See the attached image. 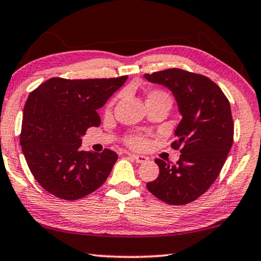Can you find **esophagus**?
Masks as SVG:
<instances>
[{
	"label": "esophagus",
	"mask_w": 261,
	"mask_h": 261,
	"mask_svg": "<svg viewBox=\"0 0 261 261\" xmlns=\"http://www.w3.org/2000/svg\"><path fill=\"white\" fill-rule=\"evenodd\" d=\"M129 158L132 159L134 161H136L137 163H144L148 160L147 158H145L143 155H137V154H129Z\"/></svg>",
	"instance_id": "1"
}]
</instances>
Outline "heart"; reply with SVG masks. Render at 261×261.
Here are the masks:
<instances>
[{
	"label": "heart",
	"mask_w": 261,
	"mask_h": 261,
	"mask_svg": "<svg viewBox=\"0 0 261 261\" xmlns=\"http://www.w3.org/2000/svg\"><path fill=\"white\" fill-rule=\"evenodd\" d=\"M115 101H116V98H114V99L109 101L107 107H106V112H107V113L110 112V109H112V107L114 106ZM146 102H147V105H149V103H165L170 108L171 103H173V101H171L170 95L168 94L167 92L161 91V90H153V91H149L147 93ZM125 143L132 148L141 149V148L147 146L148 141L143 136L134 135V136L127 137V138L125 139Z\"/></svg>",
	"instance_id": "1"
}]
</instances>
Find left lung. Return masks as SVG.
<instances>
[{
	"instance_id": "1",
	"label": "left lung",
	"mask_w": 261,
	"mask_h": 261,
	"mask_svg": "<svg viewBox=\"0 0 261 261\" xmlns=\"http://www.w3.org/2000/svg\"><path fill=\"white\" fill-rule=\"evenodd\" d=\"M152 83L167 86L178 103L182 121L170 146L180 152L173 165L156 159V179L148 191L169 205H187L210 189L226 162L233 141L230 103L222 90L200 73L171 68L146 73Z\"/></svg>"
}]
</instances>
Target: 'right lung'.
<instances>
[{
    "instance_id": "1",
    "label": "right lung",
    "mask_w": 261,
    "mask_h": 261,
    "mask_svg": "<svg viewBox=\"0 0 261 261\" xmlns=\"http://www.w3.org/2000/svg\"><path fill=\"white\" fill-rule=\"evenodd\" d=\"M126 78L54 77L31 92L20 145L31 173L46 191L60 199L77 200L106 182L117 154L108 148L82 151L81 137L88 127L100 125L96 110Z\"/></svg>"
}]
</instances>
